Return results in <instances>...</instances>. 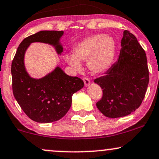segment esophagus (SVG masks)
<instances>
[{
    "instance_id": "1",
    "label": "esophagus",
    "mask_w": 159,
    "mask_h": 159,
    "mask_svg": "<svg viewBox=\"0 0 159 159\" xmlns=\"http://www.w3.org/2000/svg\"><path fill=\"white\" fill-rule=\"evenodd\" d=\"M83 81H84V85L86 86V87H87V86H89L90 84V81L88 78H84Z\"/></svg>"
}]
</instances>
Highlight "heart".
<instances>
[{
	"label": "heart",
	"mask_w": 159,
	"mask_h": 159,
	"mask_svg": "<svg viewBox=\"0 0 159 159\" xmlns=\"http://www.w3.org/2000/svg\"><path fill=\"white\" fill-rule=\"evenodd\" d=\"M117 45L114 36L93 34L77 43L73 48V54H66L64 60L77 72L81 71V62L87 61V67L93 73L101 74L113 65Z\"/></svg>",
	"instance_id": "1"
}]
</instances>
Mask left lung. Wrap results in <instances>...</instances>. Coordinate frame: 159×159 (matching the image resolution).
Wrapping results in <instances>:
<instances>
[{
    "instance_id": "8db88e82",
    "label": "left lung",
    "mask_w": 159,
    "mask_h": 159,
    "mask_svg": "<svg viewBox=\"0 0 159 159\" xmlns=\"http://www.w3.org/2000/svg\"><path fill=\"white\" fill-rule=\"evenodd\" d=\"M121 46L117 61L105 75L94 80L103 90L96 106L109 118L127 116L138 109L149 84L146 53L134 34L124 30Z\"/></svg>"
}]
</instances>
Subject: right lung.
<instances>
[{"instance_id": "right-lung-1", "label": "right lung", "mask_w": 159, "mask_h": 159, "mask_svg": "<svg viewBox=\"0 0 159 159\" xmlns=\"http://www.w3.org/2000/svg\"><path fill=\"white\" fill-rule=\"evenodd\" d=\"M64 32L41 30L20 43L11 66L14 97L30 119L37 123H52L65 116L72 105V96L83 88L84 81L66 75L59 66L40 78H33L25 65L27 49L33 43L54 47L57 54L63 52L61 39Z\"/></svg>"}]
</instances>
